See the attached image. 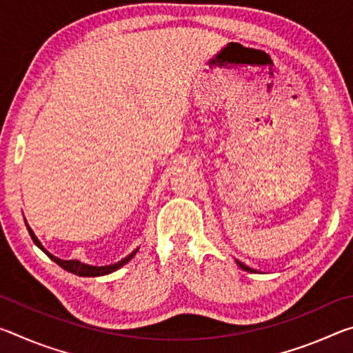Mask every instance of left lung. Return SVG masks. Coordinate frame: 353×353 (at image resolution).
Instances as JSON below:
<instances>
[{
    "label": "left lung",
    "instance_id": "left-lung-1",
    "mask_svg": "<svg viewBox=\"0 0 353 353\" xmlns=\"http://www.w3.org/2000/svg\"><path fill=\"white\" fill-rule=\"evenodd\" d=\"M236 265L241 268V270H244V271H248V272H255V270H252V268H249V266H246L244 265V263H241V261H238L236 260Z\"/></svg>",
    "mask_w": 353,
    "mask_h": 353
}]
</instances>
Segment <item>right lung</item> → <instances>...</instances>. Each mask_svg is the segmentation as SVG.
Instances as JSON below:
<instances>
[{"instance_id":"right-lung-1","label":"right lung","mask_w":353,"mask_h":353,"mask_svg":"<svg viewBox=\"0 0 353 353\" xmlns=\"http://www.w3.org/2000/svg\"><path fill=\"white\" fill-rule=\"evenodd\" d=\"M28 227V230H29V235H31V238H32V241L37 244V246L43 250V252L50 256V259L52 260V261H56L59 266L61 268H63L65 271H68V272H71V274H76V276H81V277H98V276H105V274H110V272H113V271H117V270H119V268L121 266H124L126 265L128 261H130L132 260V256L137 254V250H134L132 254L130 255H128L126 259H123L121 261H118V263H115V265H109V266H90V265H83V263H81V261H77V260H61V259H57V256H54L52 254H50L48 252V250H45L43 249V246H41V243L37 240V236L34 235V232L31 230V227L29 225H26Z\"/></svg>"}]
</instances>
